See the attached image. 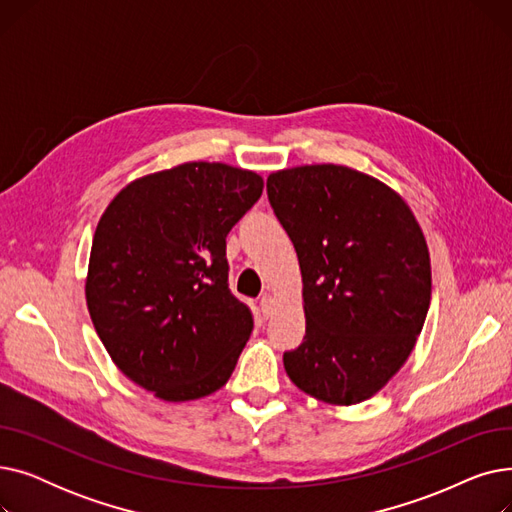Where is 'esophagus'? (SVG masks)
Listing matches in <instances>:
<instances>
[{
    "label": "esophagus",
    "mask_w": 512,
    "mask_h": 512,
    "mask_svg": "<svg viewBox=\"0 0 512 512\" xmlns=\"http://www.w3.org/2000/svg\"><path fill=\"white\" fill-rule=\"evenodd\" d=\"M259 307H261V313L265 317H270L274 313V309H276V301H274L272 294H263L261 301H259Z\"/></svg>",
    "instance_id": "esophagus-1"
}]
</instances>
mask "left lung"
Wrapping results in <instances>:
<instances>
[{
	"mask_svg": "<svg viewBox=\"0 0 512 512\" xmlns=\"http://www.w3.org/2000/svg\"><path fill=\"white\" fill-rule=\"evenodd\" d=\"M267 197L303 276L307 330L284 369L321 402L359 405L394 378L423 330L432 299L423 230L394 188L346 166L278 170Z\"/></svg>",
	"mask_w": 512,
	"mask_h": 512,
	"instance_id": "obj_1",
	"label": "left lung"
}]
</instances>
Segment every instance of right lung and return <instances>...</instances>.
<instances>
[{"mask_svg": "<svg viewBox=\"0 0 512 512\" xmlns=\"http://www.w3.org/2000/svg\"><path fill=\"white\" fill-rule=\"evenodd\" d=\"M257 172L186 161L132 180L97 224L85 282L118 369L168 402L220 390L253 332L228 288L226 236L261 197Z\"/></svg>", "mask_w": 512, "mask_h": 512, "instance_id": "right-lung-1", "label": "right lung"}]
</instances>
